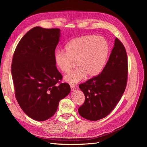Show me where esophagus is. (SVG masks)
<instances>
[{"instance_id":"34e87169","label":"esophagus","mask_w":147,"mask_h":147,"mask_svg":"<svg viewBox=\"0 0 147 147\" xmlns=\"http://www.w3.org/2000/svg\"><path fill=\"white\" fill-rule=\"evenodd\" d=\"M70 88H71V90H74L76 89V86L74 85H73V84H70Z\"/></svg>"}]
</instances>
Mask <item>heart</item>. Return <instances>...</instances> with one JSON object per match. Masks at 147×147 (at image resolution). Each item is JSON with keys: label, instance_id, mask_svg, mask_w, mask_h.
<instances>
[{"label": "heart", "instance_id": "heart-1", "mask_svg": "<svg viewBox=\"0 0 147 147\" xmlns=\"http://www.w3.org/2000/svg\"><path fill=\"white\" fill-rule=\"evenodd\" d=\"M65 50V53L59 51L55 54V64L61 72L67 73L76 62L78 68L65 76L64 80L76 84L86 76L92 78L102 71L109 55V45L101 36L86 35L69 41Z\"/></svg>", "mask_w": 147, "mask_h": 147}]
</instances>
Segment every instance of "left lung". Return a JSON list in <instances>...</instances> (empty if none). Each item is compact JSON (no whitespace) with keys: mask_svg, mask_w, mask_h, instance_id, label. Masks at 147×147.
<instances>
[{"mask_svg":"<svg viewBox=\"0 0 147 147\" xmlns=\"http://www.w3.org/2000/svg\"><path fill=\"white\" fill-rule=\"evenodd\" d=\"M128 76L127 57L124 45L115 38L114 46L102 72L79 88L85 96L78 111L91 121L105 117L116 106L125 90Z\"/></svg>","mask_w":147,"mask_h":147,"instance_id":"8db88e82","label":"left lung"}]
</instances>
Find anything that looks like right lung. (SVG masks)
I'll return each mask as SVG.
<instances>
[{"instance_id": "add662e5", "label": "right lung", "mask_w": 147, "mask_h": 147, "mask_svg": "<svg viewBox=\"0 0 147 147\" xmlns=\"http://www.w3.org/2000/svg\"><path fill=\"white\" fill-rule=\"evenodd\" d=\"M59 32L34 27L22 37L13 55L15 98L22 111L37 121L53 116L60 100L70 92L69 84L61 82L63 76L54 61Z\"/></svg>"}]
</instances>
